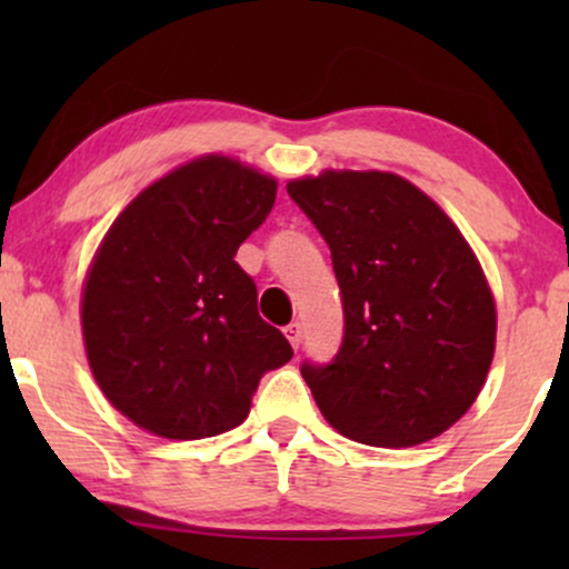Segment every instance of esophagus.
Listing matches in <instances>:
<instances>
[{
  "mask_svg": "<svg viewBox=\"0 0 569 569\" xmlns=\"http://www.w3.org/2000/svg\"><path fill=\"white\" fill-rule=\"evenodd\" d=\"M283 331H286V337H289L291 348H299V345H302V326H299V323H289Z\"/></svg>",
  "mask_w": 569,
  "mask_h": 569,
  "instance_id": "esophagus-1",
  "label": "esophagus"
}]
</instances>
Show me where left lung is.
<instances>
[{
    "instance_id": "obj_1",
    "label": "left lung",
    "mask_w": 569,
    "mask_h": 569,
    "mask_svg": "<svg viewBox=\"0 0 569 569\" xmlns=\"http://www.w3.org/2000/svg\"><path fill=\"white\" fill-rule=\"evenodd\" d=\"M331 248L345 337L302 363L331 428L369 447H415L452 428L485 388L495 299L455 221L411 181L323 171L286 184Z\"/></svg>"
}]
</instances>
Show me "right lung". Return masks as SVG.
<instances>
[{
	"instance_id": "right-lung-1",
	"label": "right lung",
	"mask_w": 569,
	"mask_h": 569,
	"mask_svg": "<svg viewBox=\"0 0 569 569\" xmlns=\"http://www.w3.org/2000/svg\"><path fill=\"white\" fill-rule=\"evenodd\" d=\"M278 181L206 154L149 184L98 246L82 335L98 388L162 439L238 428L264 371L291 361L234 262L276 206Z\"/></svg>"
}]
</instances>
